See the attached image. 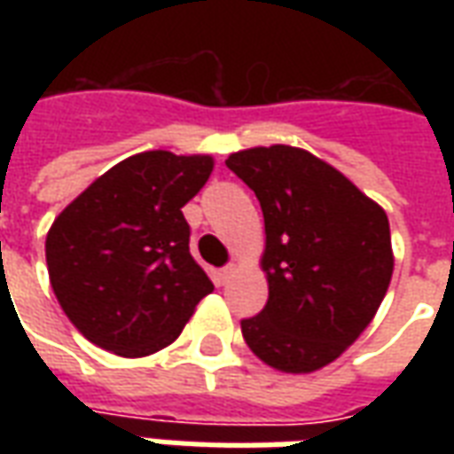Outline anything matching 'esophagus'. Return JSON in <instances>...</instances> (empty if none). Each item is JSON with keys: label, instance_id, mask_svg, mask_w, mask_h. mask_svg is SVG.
<instances>
[{"label": "esophagus", "instance_id": "1", "mask_svg": "<svg viewBox=\"0 0 454 454\" xmlns=\"http://www.w3.org/2000/svg\"><path fill=\"white\" fill-rule=\"evenodd\" d=\"M233 272H236V267H233V265L221 267V270H218V285H226L228 279L233 277Z\"/></svg>", "mask_w": 454, "mask_h": 454}]
</instances>
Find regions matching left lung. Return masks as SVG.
<instances>
[{"label":"left lung","mask_w":454,"mask_h":454,"mask_svg":"<svg viewBox=\"0 0 454 454\" xmlns=\"http://www.w3.org/2000/svg\"><path fill=\"white\" fill-rule=\"evenodd\" d=\"M231 172L265 216V309L240 321L270 367L314 372L360 338L394 270L389 218L350 179L311 153L270 145L233 153Z\"/></svg>","instance_id":"8db88e82"}]
</instances>
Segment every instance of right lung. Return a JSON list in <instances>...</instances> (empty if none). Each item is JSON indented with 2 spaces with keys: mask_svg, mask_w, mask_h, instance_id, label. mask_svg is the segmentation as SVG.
Masks as SVG:
<instances>
[{
  "mask_svg": "<svg viewBox=\"0 0 454 454\" xmlns=\"http://www.w3.org/2000/svg\"><path fill=\"white\" fill-rule=\"evenodd\" d=\"M208 155L148 150L114 165L45 238L51 285L74 328L121 357L168 348L214 292L189 253L182 207L207 184Z\"/></svg>",
  "mask_w": 454,
  "mask_h": 454,
  "instance_id": "right-lung-1",
  "label": "right lung"
}]
</instances>
